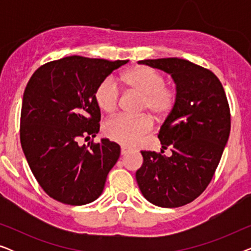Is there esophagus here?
Instances as JSON below:
<instances>
[{
    "label": "esophagus",
    "instance_id": "1",
    "mask_svg": "<svg viewBox=\"0 0 251 251\" xmlns=\"http://www.w3.org/2000/svg\"><path fill=\"white\" fill-rule=\"evenodd\" d=\"M128 152H129V150L126 149V147H125V146L121 147V155H126Z\"/></svg>",
    "mask_w": 251,
    "mask_h": 251
}]
</instances>
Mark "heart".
Listing matches in <instances>:
<instances>
[{
	"label": "heart",
	"instance_id": "1",
	"mask_svg": "<svg viewBox=\"0 0 251 251\" xmlns=\"http://www.w3.org/2000/svg\"><path fill=\"white\" fill-rule=\"evenodd\" d=\"M122 83L129 90L142 96L139 109L150 112L155 120H164L176 107L178 94L160 72L149 66H137L121 75ZM120 92L111 77H106L95 90L96 104L102 112L112 114L119 106ZM152 120L149 115H120L105 125L108 138L126 146L136 145L152 129Z\"/></svg>",
	"mask_w": 251,
	"mask_h": 251
}]
</instances>
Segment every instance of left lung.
I'll return each instance as SVG.
<instances>
[{
	"label": "left lung",
	"instance_id": "left-lung-1",
	"mask_svg": "<svg viewBox=\"0 0 251 251\" xmlns=\"http://www.w3.org/2000/svg\"><path fill=\"white\" fill-rule=\"evenodd\" d=\"M138 63L171 74L178 99L157 133L161 152L142 151L137 183L151 203L181 207L202 194L217 169L231 130L227 98L211 71L188 60L161 58ZM167 148L173 153L170 157L163 154Z\"/></svg>",
	"mask_w": 251,
	"mask_h": 251
}]
</instances>
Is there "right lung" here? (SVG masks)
Returning a JSON list of instances; mask_svg holds the SVG:
<instances>
[{"label": "right lung", "instance_id": "obj_1", "mask_svg": "<svg viewBox=\"0 0 251 251\" xmlns=\"http://www.w3.org/2000/svg\"><path fill=\"white\" fill-rule=\"evenodd\" d=\"M128 60L65 57L40 66L26 85L20 143L37 183L50 198L71 205L95 201L104 190L120 146L108 139L80 145L99 131L95 90Z\"/></svg>", "mask_w": 251, "mask_h": 251}]
</instances>
